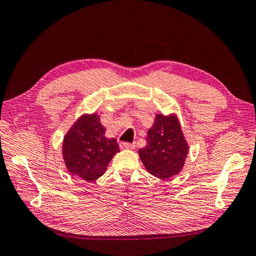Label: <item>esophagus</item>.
I'll use <instances>...</instances> for the list:
<instances>
[{
    "label": "esophagus",
    "mask_w": 256,
    "mask_h": 256,
    "mask_svg": "<svg viewBox=\"0 0 256 256\" xmlns=\"http://www.w3.org/2000/svg\"><path fill=\"white\" fill-rule=\"evenodd\" d=\"M120 146L122 149H134V148H136V144H130V142H120Z\"/></svg>",
    "instance_id": "esophagus-1"
}]
</instances>
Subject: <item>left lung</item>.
<instances>
[{"label":"left lung","mask_w":256,"mask_h":256,"mask_svg":"<svg viewBox=\"0 0 256 256\" xmlns=\"http://www.w3.org/2000/svg\"><path fill=\"white\" fill-rule=\"evenodd\" d=\"M146 146L138 150L142 162L151 175L167 180L182 170L188 146L175 115H157L146 138Z\"/></svg>","instance_id":"8db88e82"}]
</instances>
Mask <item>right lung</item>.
I'll use <instances>...</instances> for the list:
<instances>
[{"label": "right lung", "mask_w": 256, "mask_h": 256, "mask_svg": "<svg viewBox=\"0 0 256 256\" xmlns=\"http://www.w3.org/2000/svg\"><path fill=\"white\" fill-rule=\"evenodd\" d=\"M105 131L96 114L82 116L73 125L63 142V158L68 172L86 182H94L106 172L120 146L116 138L105 136Z\"/></svg>", "instance_id": "obj_1"}]
</instances>
